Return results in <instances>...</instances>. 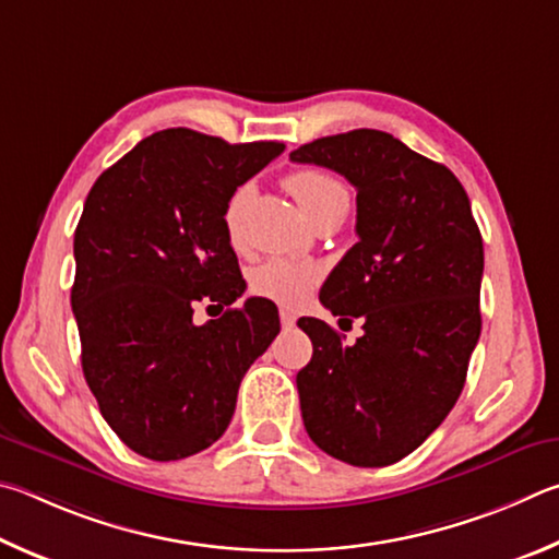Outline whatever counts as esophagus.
<instances>
[{
  "label": "esophagus",
  "instance_id": "34e87169",
  "mask_svg": "<svg viewBox=\"0 0 559 559\" xmlns=\"http://www.w3.org/2000/svg\"><path fill=\"white\" fill-rule=\"evenodd\" d=\"M280 324H282V329H295L297 317L292 314L289 309H282V311H280Z\"/></svg>",
  "mask_w": 559,
  "mask_h": 559
}]
</instances>
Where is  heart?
<instances>
[{"label":"heart","instance_id":"b5f03b06","mask_svg":"<svg viewBox=\"0 0 559 559\" xmlns=\"http://www.w3.org/2000/svg\"><path fill=\"white\" fill-rule=\"evenodd\" d=\"M287 189L295 195L299 209L305 211L311 221L319 218L334 209H348V189L341 183L334 174L324 169H307L292 171L287 179ZM248 189L240 186L238 191L230 195V201L225 203L223 211V228L225 235L235 250L242 248V233H240V215L242 203ZM319 282V270L305 262L285 260V258H272L267 262L258 264L250 272V289L262 299H270L274 305L282 307H297L309 297V292L314 289Z\"/></svg>","mask_w":559,"mask_h":559}]
</instances>
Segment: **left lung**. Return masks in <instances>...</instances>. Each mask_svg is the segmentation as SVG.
Returning a JSON list of instances; mask_svg holds the SVG:
<instances>
[{
  "mask_svg": "<svg viewBox=\"0 0 559 559\" xmlns=\"http://www.w3.org/2000/svg\"><path fill=\"white\" fill-rule=\"evenodd\" d=\"M289 159L334 169L358 191V242L319 299L341 321L364 319V336L344 346L326 321L299 319L314 346L297 373L305 427L338 462L395 464L444 423L481 334L472 203L444 164L380 130L321 136Z\"/></svg>",
  "mask_w": 559,
  "mask_h": 559,
  "instance_id": "left-lung-1",
  "label": "left lung"
}]
</instances>
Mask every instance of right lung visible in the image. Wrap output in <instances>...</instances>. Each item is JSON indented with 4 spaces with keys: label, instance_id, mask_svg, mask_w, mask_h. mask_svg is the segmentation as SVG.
<instances>
[{
    "label": "right lung",
    "instance_id": "add662e5",
    "mask_svg": "<svg viewBox=\"0 0 559 559\" xmlns=\"http://www.w3.org/2000/svg\"><path fill=\"white\" fill-rule=\"evenodd\" d=\"M285 152L186 127L146 136L97 176L78 221L71 307L87 388L105 423L154 462L209 449L228 429L242 376L280 334L277 307L245 292L223 211ZM201 300L225 306L199 328Z\"/></svg>",
    "mask_w": 559,
    "mask_h": 559
}]
</instances>
